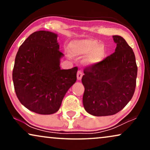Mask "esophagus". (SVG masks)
Listing matches in <instances>:
<instances>
[{
  "label": "esophagus",
  "instance_id": "esophagus-1",
  "mask_svg": "<svg viewBox=\"0 0 150 150\" xmlns=\"http://www.w3.org/2000/svg\"><path fill=\"white\" fill-rule=\"evenodd\" d=\"M82 77H83V73H82L81 71H79L77 72V79L79 81H81L82 79Z\"/></svg>",
  "mask_w": 150,
  "mask_h": 150
}]
</instances>
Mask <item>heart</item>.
Listing matches in <instances>:
<instances>
[{
	"label": "heart",
	"instance_id": "heart-1",
	"mask_svg": "<svg viewBox=\"0 0 150 150\" xmlns=\"http://www.w3.org/2000/svg\"><path fill=\"white\" fill-rule=\"evenodd\" d=\"M69 51L72 57L79 58L85 57L83 64L86 67L99 64L106 55V49L103 45H100L98 41L89 39L72 41L69 45Z\"/></svg>",
	"mask_w": 150,
	"mask_h": 150
}]
</instances>
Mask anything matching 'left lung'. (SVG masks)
I'll list each match as a JSON object with an SVG mask.
<instances>
[{"mask_svg":"<svg viewBox=\"0 0 150 150\" xmlns=\"http://www.w3.org/2000/svg\"><path fill=\"white\" fill-rule=\"evenodd\" d=\"M115 52L101 63L84 70L83 102L93 116L116 114L130 102L136 87L137 66L131 47L122 37L113 35Z\"/></svg>","mask_w":150,"mask_h":150,"instance_id":"1","label":"left lung"}]
</instances>
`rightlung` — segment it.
Instances as JSON below:
<instances>
[{
    "mask_svg": "<svg viewBox=\"0 0 150 150\" xmlns=\"http://www.w3.org/2000/svg\"><path fill=\"white\" fill-rule=\"evenodd\" d=\"M58 35L39 30L24 41L16 56L13 82L20 103L41 115L57 112L68 89L76 81V67L61 69Z\"/></svg>",
    "mask_w": 150,
    "mask_h": 150,
    "instance_id": "right-lung-1",
    "label": "right lung"
}]
</instances>
